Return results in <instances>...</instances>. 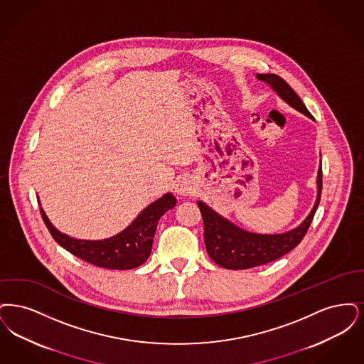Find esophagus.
I'll return each instance as SVG.
<instances>
[{"label":"esophagus","mask_w":364,"mask_h":364,"mask_svg":"<svg viewBox=\"0 0 364 364\" xmlns=\"http://www.w3.org/2000/svg\"><path fill=\"white\" fill-rule=\"evenodd\" d=\"M175 193L178 194V196H183V197H186V196H193L194 193H196V183H194V181L188 176V175H183V176H179L178 179H176V182H175L174 185Z\"/></svg>","instance_id":"1"}]
</instances>
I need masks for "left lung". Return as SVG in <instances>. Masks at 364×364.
I'll return each mask as SVG.
<instances>
[{
  "mask_svg": "<svg viewBox=\"0 0 364 364\" xmlns=\"http://www.w3.org/2000/svg\"><path fill=\"white\" fill-rule=\"evenodd\" d=\"M255 77L268 84L269 87L292 109L313 119L311 114L301 102V97L295 94V91L280 76L273 73H261L255 75ZM321 190L322 164H319L318 168L316 204L313 206L311 212L298 227L283 234H257L246 231L235 225L234 223L230 222L228 219L223 218L222 215L215 212L210 206L206 205L205 203L197 201L204 220V242L206 252L219 267L232 270L259 267L283 257L284 254L289 253L292 249H295L306 235L319 204Z\"/></svg>",
  "mask_w": 364,
  "mask_h": 364,
  "instance_id": "1",
  "label": "left lung"
}]
</instances>
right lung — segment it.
I'll list each match as a JSON object with an SVG mask.
<instances>
[{
	"mask_svg": "<svg viewBox=\"0 0 364 364\" xmlns=\"http://www.w3.org/2000/svg\"><path fill=\"white\" fill-rule=\"evenodd\" d=\"M175 204L174 194L166 193L142 209L140 215L124 231L100 240L68 237L50 223L43 208H41V213L51 237L65 250L99 268L125 270L137 268L148 259L159 220L168 209H173Z\"/></svg>",
	"mask_w": 364,
	"mask_h": 364,
	"instance_id": "right-lung-1",
	"label": "right lung"
}]
</instances>
